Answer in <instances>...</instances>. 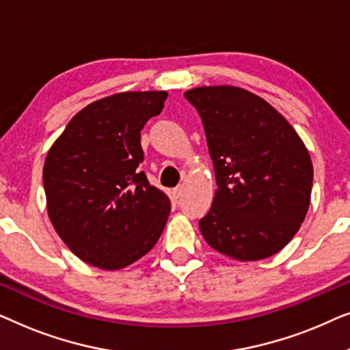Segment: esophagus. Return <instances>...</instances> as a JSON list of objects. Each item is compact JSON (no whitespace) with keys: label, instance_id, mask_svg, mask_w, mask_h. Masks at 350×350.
<instances>
[{"label":"esophagus","instance_id":"34e87169","mask_svg":"<svg viewBox=\"0 0 350 350\" xmlns=\"http://www.w3.org/2000/svg\"><path fill=\"white\" fill-rule=\"evenodd\" d=\"M183 194H185L183 186H176L175 189H172V196H174V199H180Z\"/></svg>","mask_w":350,"mask_h":350}]
</instances>
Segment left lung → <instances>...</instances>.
<instances>
[{
  "instance_id": "left-lung-1",
  "label": "left lung",
  "mask_w": 350,
  "mask_h": 350,
  "mask_svg": "<svg viewBox=\"0 0 350 350\" xmlns=\"http://www.w3.org/2000/svg\"><path fill=\"white\" fill-rule=\"evenodd\" d=\"M185 97L202 119L218 186L199 221L205 242L237 261L275 255L309 210L314 169L304 142L247 89L202 85Z\"/></svg>"
}]
</instances>
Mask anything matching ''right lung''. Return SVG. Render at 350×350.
I'll return each instance as SVG.
<instances>
[{
  "instance_id": "1",
  "label": "right lung",
  "mask_w": 350,
  "mask_h": 350,
  "mask_svg": "<svg viewBox=\"0 0 350 350\" xmlns=\"http://www.w3.org/2000/svg\"><path fill=\"white\" fill-rule=\"evenodd\" d=\"M167 95L145 90L95 100L71 118L47 151V215L65 245L90 266H131L164 231L170 199L138 165L142 129L162 111Z\"/></svg>"
}]
</instances>
